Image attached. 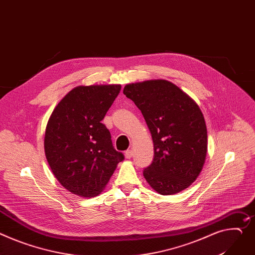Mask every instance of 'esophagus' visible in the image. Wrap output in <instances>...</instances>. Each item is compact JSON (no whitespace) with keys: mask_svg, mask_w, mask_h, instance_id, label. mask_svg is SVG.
Returning a JSON list of instances; mask_svg holds the SVG:
<instances>
[{"mask_svg":"<svg viewBox=\"0 0 255 255\" xmlns=\"http://www.w3.org/2000/svg\"><path fill=\"white\" fill-rule=\"evenodd\" d=\"M125 156H126V158H127V159L131 158V156H132V151H131V150H128V151H126Z\"/></svg>","mask_w":255,"mask_h":255,"instance_id":"esophagus-1","label":"esophagus"}]
</instances>
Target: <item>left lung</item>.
<instances>
[{
  "instance_id": "obj_1",
  "label": "left lung",
  "mask_w": 255,
  "mask_h": 255,
  "mask_svg": "<svg viewBox=\"0 0 255 255\" xmlns=\"http://www.w3.org/2000/svg\"><path fill=\"white\" fill-rule=\"evenodd\" d=\"M124 94L141 110L152 135L154 158L143 172L147 183L161 195L187 189L200 174L207 153L199 106L165 80L128 84Z\"/></svg>"
}]
</instances>
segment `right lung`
I'll return each mask as SVG.
<instances>
[{"label":"right lung","mask_w":255,"mask_h":255,"mask_svg":"<svg viewBox=\"0 0 255 255\" xmlns=\"http://www.w3.org/2000/svg\"><path fill=\"white\" fill-rule=\"evenodd\" d=\"M121 85L78 86L53 110L45 132V154L57 181L85 198L99 195L124 154L101 123Z\"/></svg>","instance_id":"obj_1"}]
</instances>
